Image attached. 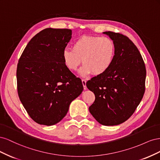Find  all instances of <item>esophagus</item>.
Here are the masks:
<instances>
[{
	"label": "esophagus",
	"mask_w": 160,
	"mask_h": 160,
	"mask_svg": "<svg viewBox=\"0 0 160 160\" xmlns=\"http://www.w3.org/2000/svg\"><path fill=\"white\" fill-rule=\"evenodd\" d=\"M86 80L85 79H82V83H83V89L85 90L87 89V87H86Z\"/></svg>",
	"instance_id": "34e87169"
}]
</instances>
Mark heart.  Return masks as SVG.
I'll return each mask as SVG.
<instances>
[{
	"label": "heart",
	"mask_w": 160,
	"mask_h": 160,
	"mask_svg": "<svg viewBox=\"0 0 160 160\" xmlns=\"http://www.w3.org/2000/svg\"><path fill=\"white\" fill-rule=\"evenodd\" d=\"M116 47L110 38L100 36H82L72 45V49H65L62 52L64 65L72 71H76L81 62L83 65L79 75L85 77L93 72L101 75L112 65Z\"/></svg>",
	"instance_id": "b5f03b06"
}]
</instances>
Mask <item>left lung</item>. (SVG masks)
<instances>
[{"mask_svg": "<svg viewBox=\"0 0 160 160\" xmlns=\"http://www.w3.org/2000/svg\"><path fill=\"white\" fill-rule=\"evenodd\" d=\"M114 42L116 51L109 70L87 82L95 96L89 112L103 125L125 122L136 109L145 92L146 69L142 57L128 37L111 31L103 32Z\"/></svg>", "mask_w": 160, "mask_h": 160, "instance_id": "obj_1", "label": "left lung"}]
</instances>
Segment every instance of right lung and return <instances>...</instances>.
<instances>
[{
  "label": "right lung",
  "instance_id": "right-lung-1",
  "mask_svg": "<svg viewBox=\"0 0 160 160\" xmlns=\"http://www.w3.org/2000/svg\"><path fill=\"white\" fill-rule=\"evenodd\" d=\"M67 28H47L28 42L17 69L19 99L38 124L52 125L68 112L83 90L81 79L64 65L62 52L71 38Z\"/></svg>",
  "mask_w": 160,
  "mask_h": 160
}]
</instances>
